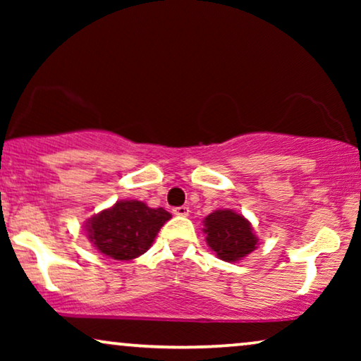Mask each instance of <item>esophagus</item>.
Here are the masks:
<instances>
[{
    "instance_id": "obj_1",
    "label": "esophagus",
    "mask_w": 361,
    "mask_h": 361,
    "mask_svg": "<svg viewBox=\"0 0 361 361\" xmlns=\"http://www.w3.org/2000/svg\"><path fill=\"white\" fill-rule=\"evenodd\" d=\"M172 212H174V215H177V216H187V215H189L190 210H189V207L180 205V207H176V209Z\"/></svg>"
}]
</instances>
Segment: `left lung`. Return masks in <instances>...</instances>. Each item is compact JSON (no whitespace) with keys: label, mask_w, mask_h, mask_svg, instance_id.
Returning a JSON list of instances; mask_svg holds the SVG:
<instances>
[{"label":"left lung","mask_w":361,"mask_h":361,"mask_svg":"<svg viewBox=\"0 0 361 361\" xmlns=\"http://www.w3.org/2000/svg\"><path fill=\"white\" fill-rule=\"evenodd\" d=\"M207 243L220 259H243L258 248V238L253 233L251 224L243 215L233 210H215L204 220Z\"/></svg>","instance_id":"left-lung-1"}]
</instances>
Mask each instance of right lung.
Returning a JSON list of instances; mask_svg holds the SVG:
<instances>
[{"label": "right lung", "instance_id": "1", "mask_svg": "<svg viewBox=\"0 0 361 361\" xmlns=\"http://www.w3.org/2000/svg\"><path fill=\"white\" fill-rule=\"evenodd\" d=\"M169 219L164 209H151L140 200H120L87 221V236L108 258L128 261L146 253Z\"/></svg>", "mask_w": 361, "mask_h": 361}]
</instances>
